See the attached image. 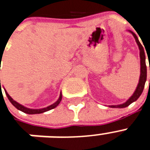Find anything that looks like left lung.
<instances>
[{
  "label": "left lung",
  "mask_w": 150,
  "mask_h": 150,
  "mask_svg": "<svg viewBox=\"0 0 150 150\" xmlns=\"http://www.w3.org/2000/svg\"><path fill=\"white\" fill-rule=\"evenodd\" d=\"M128 32L132 33V35H133V37H134V39H135V41H136L137 45L139 46V51H140V52H139V56H140V76H139V83H138L136 89H135V91H134V92L133 93V95H132L125 103H122V104H120V105H109V107L111 108H125L127 107V106H128L130 104H132V103L135 102V101L139 98V96H141L142 93V91H143L144 87H145V83H146V77H147V69H146V54H145V52H144V47H142V45H141V43L139 42V38H138V37L136 36V34L134 33H133V32L131 30H128ZM147 55H148V54H147Z\"/></svg>",
  "instance_id": "8db88e82"
}]
</instances>
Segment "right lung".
<instances>
[{
  "mask_svg": "<svg viewBox=\"0 0 150 150\" xmlns=\"http://www.w3.org/2000/svg\"><path fill=\"white\" fill-rule=\"evenodd\" d=\"M0 87H1V81H0ZM4 91H5V94H6L7 97H8V98L9 99V101L11 102V104H12V105H13L16 109H18V110H20V111L25 112V113H27V114H39V113H42V112H47V111H48V110H52V109H54V108L56 107L57 105H59V103H60V102H61V100H62V92H61V93H60V96H59V99H58L55 103H53L52 105H49V106H47V107H45V108H42V109H30V108H27V107H25V106H24V105H21V104H19L18 103H17L16 101L14 100L13 98H11V96H9L8 94V92H7V91L5 90V89H4Z\"/></svg>",
  "mask_w": 150,
  "mask_h": 150,
  "instance_id": "1",
  "label": "right lung"
}]
</instances>
